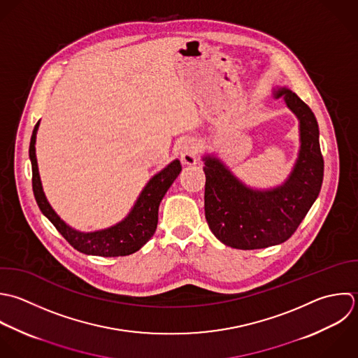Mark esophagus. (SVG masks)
I'll return each instance as SVG.
<instances>
[{"label": "esophagus", "mask_w": 358, "mask_h": 358, "mask_svg": "<svg viewBox=\"0 0 358 358\" xmlns=\"http://www.w3.org/2000/svg\"><path fill=\"white\" fill-rule=\"evenodd\" d=\"M181 160L184 164L192 166L198 163V143L192 138H187L181 145Z\"/></svg>", "instance_id": "34e87169"}]
</instances>
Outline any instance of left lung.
I'll list each match as a JSON object with an SVG mask.
<instances>
[{
	"instance_id": "8db88e82",
	"label": "left lung",
	"mask_w": 358,
	"mask_h": 358,
	"mask_svg": "<svg viewBox=\"0 0 358 358\" xmlns=\"http://www.w3.org/2000/svg\"><path fill=\"white\" fill-rule=\"evenodd\" d=\"M299 120L300 149L292 173L283 184L251 188L215 153L205 155V216L210 231L224 245L259 250L289 240L314 202L324 180L320 128L311 108L290 89L275 87Z\"/></svg>"
}]
</instances>
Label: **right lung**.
Masks as SVG:
<instances>
[{
	"label": "right lung",
	"instance_id": "1",
	"mask_svg": "<svg viewBox=\"0 0 358 358\" xmlns=\"http://www.w3.org/2000/svg\"><path fill=\"white\" fill-rule=\"evenodd\" d=\"M40 121L36 124L30 146L29 157L31 163V184L36 202L41 213L54 224L61 236L79 252L97 257H125L141 250L155 234L159 219V205L181 171L178 159L173 160L163 170L155 174L143 187L129 213L114 226L96 231H79L66 224L51 208L47 201L36 159V135Z\"/></svg>",
	"mask_w": 358,
	"mask_h": 358
}]
</instances>
